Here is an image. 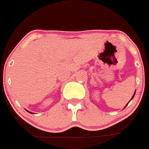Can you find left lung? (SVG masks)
<instances>
[{
	"mask_svg": "<svg viewBox=\"0 0 149 149\" xmlns=\"http://www.w3.org/2000/svg\"><path fill=\"white\" fill-rule=\"evenodd\" d=\"M135 93H136V92H135V93H134V95L132 96V98H134V95H135ZM132 98H131V99H132ZM128 104H127V105ZM127 105H126V106H127ZM126 106H125V107H126Z\"/></svg>",
	"mask_w": 149,
	"mask_h": 149,
	"instance_id": "1",
	"label": "left lung"
}]
</instances>
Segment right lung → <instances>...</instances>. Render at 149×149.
I'll use <instances>...</instances> for the list:
<instances>
[{
  "mask_svg": "<svg viewBox=\"0 0 149 149\" xmlns=\"http://www.w3.org/2000/svg\"><path fill=\"white\" fill-rule=\"evenodd\" d=\"M27 112H28V113H32V114H33V113H31V112L28 111V110H27Z\"/></svg>",
  "mask_w": 149,
  "mask_h": 149,
  "instance_id": "add662e5",
  "label": "right lung"
}]
</instances>
